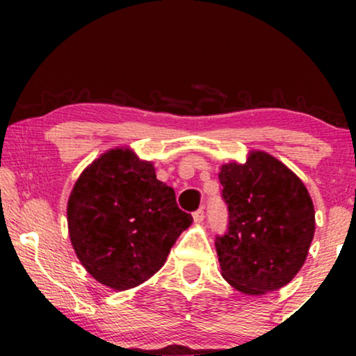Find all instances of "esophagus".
Segmentation results:
<instances>
[{"label":"esophagus","instance_id":"obj_1","mask_svg":"<svg viewBox=\"0 0 356 356\" xmlns=\"http://www.w3.org/2000/svg\"><path fill=\"white\" fill-rule=\"evenodd\" d=\"M192 218H194L195 222H202L204 220V209L201 207V209L194 211V214H192Z\"/></svg>","mask_w":356,"mask_h":356}]
</instances>
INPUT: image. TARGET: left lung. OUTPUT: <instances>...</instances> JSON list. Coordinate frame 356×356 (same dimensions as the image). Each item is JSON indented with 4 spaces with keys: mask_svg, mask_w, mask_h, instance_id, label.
Listing matches in <instances>:
<instances>
[{
    "mask_svg": "<svg viewBox=\"0 0 356 356\" xmlns=\"http://www.w3.org/2000/svg\"><path fill=\"white\" fill-rule=\"evenodd\" d=\"M219 182L227 206V231L216 236L224 280L248 295L283 288L303 266L314 234L305 184L264 152L222 165Z\"/></svg>",
    "mask_w": 356,
    "mask_h": 356,
    "instance_id": "obj_1",
    "label": "left lung"
}]
</instances>
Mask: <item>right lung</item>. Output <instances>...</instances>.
I'll return each mask as SVG.
<instances>
[{
  "instance_id": "add662e5",
  "label": "right lung",
  "mask_w": 356,
  "mask_h": 356,
  "mask_svg": "<svg viewBox=\"0 0 356 356\" xmlns=\"http://www.w3.org/2000/svg\"><path fill=\"white\" fill-rule=\"evenodd\" d=\"M68 231L80 263L97 281L129 289L164 266L192 216L154 165L115 149L90 164L68 199Z\"/></svg>"
}]
</instances>
